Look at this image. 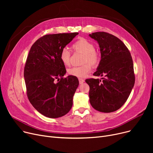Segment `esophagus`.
Segmentation results:
<instances>
[{
    "label": "esophagus",
    "mask_w": 153,
    "mask_h": 153,
    "mask_svg": "<svg viewBox=\"0 0 153 153\" xmlns=\"http://www.w3.org/2000/svg\"><path fill=\"white\" fill-rule=\"evenodd\" d=\"M79 83H80V84H83V83L85 82L84 79H81V78H79Z\"/></svg>",
    "instance_id": "esophagus-1"
}]
</instances>
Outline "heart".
<instances>
[{
    "label": "heart",
    "instance_id": "heart-1",
    "mask_svg": "<svg viewBox=\"0 0 153 153\" xmlns=\"http://www.w3.org/2000/svg\"><path fill=\"white\" fill-rule=\"evenodd\" d=\"M72 49L75 51L83 54V62L85 63L81 66L72 67L68 70L70 76H75L79 78L85 77L91 71L92 67L90 63L93 66H96L99 62L100 56L99 53L95 50L94 45L89 40L85 38H80L72 46ZM70 51L64 48L60 53V59L64 65L68 66L70 62Z\"/></svg>",
    "mask_w": 153,
    "mask_h": 153
}]
</instances>
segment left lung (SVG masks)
<instances>
[{"label": "left lung", "instance_id": "1", "mask_svg": "<svg viewBox=\"0 0 153 153\" xmlns=\"http://www.w3.org/2000/svg\"><path fill=\"white\" fill-rule=\"evenodd\" d=\"M89 36L99 44L101 59L94 73L102 78L86 79L89 100L96 110L110 113L122 107L133 89L134 74L131 54L117 37L106 32Z\"/></svg>", "mask_w": 153, "mask_h": 153}]
</instances>
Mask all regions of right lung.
I'll use <instances>...</instances> for the list:
<instances>
[{
  "instance_id": "add662e5",
  "label": "right lung",
  "mask_w": 153,
  "mask_h": 153,
  "mask_svg": "<svg viewBox=\"0 0 153 153\" xmlns=\"http://www.w3.org/2000/svg\"><path fill=\"white\" fill-rule=\"evenodd\" d=\"M78 34L45 35L32 45L29 51L24 68L27 96L33 107L46 117H62L72 108L79 83L75 76L63 78L66 70L60 59V53Z\"/></svg>"
}]
</instances>
